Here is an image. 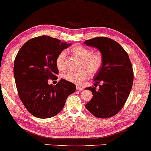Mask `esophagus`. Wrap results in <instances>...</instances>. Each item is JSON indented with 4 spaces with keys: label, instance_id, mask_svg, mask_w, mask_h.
<instances>
[{
    "label": "esophagus",
    "instance_id": "1",
    "mask_svg": "<svg viewBox=\"0 0 151 151\" xmlns=\"http://www.w3.org/2000/svg\"><path fill=\"white\" fill-rule=\"evenodd\" d=\"M76 90H78V91H82V90L83 89L82 88V87H79V86H76Z\"/></svg>",
    "mask_w": 151,
    "mask_h": 151
}]
</instances>
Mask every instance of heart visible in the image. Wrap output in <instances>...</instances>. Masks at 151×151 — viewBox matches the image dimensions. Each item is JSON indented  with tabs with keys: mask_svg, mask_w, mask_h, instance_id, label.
<instances>
[{
	"mask_svg": "<svg viewBox=\"0 0 151 151\" xmlns=\"http://www.w3.org/2000/svg\"><path fill=\"white\" fill-rule=\"evenodd\" d=\"M70 50L74 55L82 60L83 68L87 69L91 75H95L98 73L102 68L103 63H104V58L100 53H93L91 49L80 45L73 46ZM66 57V53L64 51H62L58 55L56 58V65L59 69L63 70L65 68ZM86 70L83 69L78 72L66 70L63 73V78L69 82L79 84L83 81L88 78L89 73Z\"/></svg>",
	"mask_w": 151,
	"mask_h": 151,
	"instance_id": "1",
	"label": "heart"
}]
</instances>
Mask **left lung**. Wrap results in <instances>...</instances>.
Listing matches in <instances>:
<instances>
[{
  "label": "left lung",
  "instance_id": "8db88e82",
  "mask_svg": "<svg viewBox=\"0 0 151 151\" xmlns=\"http://www.w3.org/2000/svg\"><path fill=\"white\" fill-rule=\"evenodd\" d=\"M84 44L97 48L104 58L100 70L93 78L95 87H87L93 98L85 107L93 116L106 119L117 114L122 109L131 91L134 72L129 55L115 40L107 37H96L87 40Z\"/></svg>",
  "mask_w": 151,
  "mask_h": 151
}]
</instances>
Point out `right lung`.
Returning <instances> with one entry per match:
<instances>
[{
	"instance_id": "add662e5",
	"label": "right lung",
	"mask_w": 151,
	"mask_h": 151,
	"mask_svg": "<svg viewBox=\"0 0 151 151\" xmlns=\"http://www.w3.org/2000/svg\"><path fill=\"white\" fill-rule=\"evenodd\" d=\"M70 45L43 35L28 40L18 51L13 66L18 95L35 117L55 116L63 109L67 98L75 91V85L64 79L55 85L48 84V80L58 74V55Z\"/></svg>"
}]
</instances>
